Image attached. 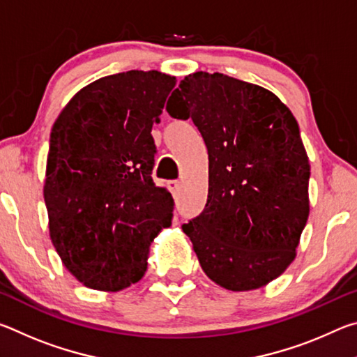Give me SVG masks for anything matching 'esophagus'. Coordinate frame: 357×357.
Segmentation results:
<instances>
[{
  "instance_id": "obj_1",
  "label": "esophagus",
  "mask_w": 357,
  "mask_h": 357,
  "mask_svg": "<svg viewBox=\"0 0 357 357\" xmlns=\"http://www.w3.org/2000/svg\"><path fill=\"white\" fill-rule=\"evenodd\" d=\"M168 187H170L173 197L176 198L179 190H181V183H179V181H170V183H168Z\"/></svg>"
}]
</instances>
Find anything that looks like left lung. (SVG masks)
<instances>
[{"label":"left lung","instance_id":"8db88e82","mask_svg":"<svg viewBox=\"0 0 357 357\" xmlns=\"http://www.w3.org/2000/svg\"><path fill=\"white\" fill-rule=\"evenodd\" d=\"M167 112L208 148L206 206L183 225L202 269L229 291L266 287L294 261L310 213L298 121L269 89L219 72L187 75Z\"/></svg>","mask_w":357,"mask_h":357}]
</instances>
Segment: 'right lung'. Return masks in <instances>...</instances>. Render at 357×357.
I'll return each mask as SVG.
<instances>
[{"label": "right lung", "instance_id": "1", "mask_svg": "<svg viewBox=\"0 0 357 357\" xmlns=\"http://www.w3.org/2000/svg\"><path fill=\"white\" fill-rule=\"evenodd\" d=\"M176 78L129 70L82 88L52 128L44 200L66 269L84 287L121 291L146 273L149 245L172 225L173 198L151 178V135Z\"/></svg>", "mask_w": 357, "mask_h": 357}]
</instances>
